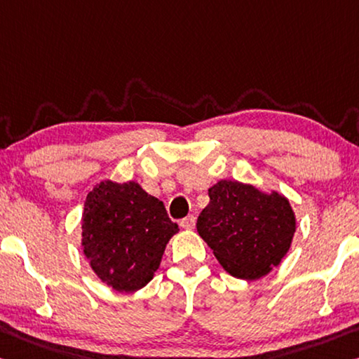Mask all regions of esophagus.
I'll use <instances>...</instances> for the list:
<instances>
[{
    "mask_svg": "<svg viewBox=\"0 0 359 359\" xmlns=\"http://www.w3.org/2000/svg\"><path fill=\"white\" fill-rule=\"evenodd\" d=\"M195 225H196L195 215H189V217L180 220V226H182V229H185V230H193V229H195Z\"/></svg>",
    "mask_w": 359,
    "mask_h": 359,
    "instance_id": "34e87169",
    "label": "esophagus"
}]
</instances>
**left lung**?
<instances>
[{
	"instance_id": "obj_1",
	"label": "left lung",
	"mask_w": 359,
	"mask_h": 359,
	"mask_svg": "<svg viewBox=\"0 0 359 359\" xmlns=\"http://www.w3.org/2000/svg\"><path fill=\"white\" fill-rule=\"evenodd\" d=\"M196 222L200 236L225 271L240 280H259L291 248L295 215L286 196L265 193L238 180H219Z\"/></svg>"
}]
</instances>
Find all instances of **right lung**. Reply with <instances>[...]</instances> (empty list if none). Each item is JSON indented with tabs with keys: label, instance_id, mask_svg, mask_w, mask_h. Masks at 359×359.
<instances>
[{
	"label": "right lung",
	"instance_id": "1",
	"mask_svg": "<svg viewBox=\"0 0 359 359\" xmlns=\"http://www.w3.org/2000/svg\"><path fill=\"white\" fill-rule=\"evenodd\" d=\"M83 252L107 286L135 292L153 280L177 224L163 201L137 182L105 180L88 193L83 212Z\"/></svg>",
	"mask_w": 359,
	"mask_h": 359
}]
</instances>
